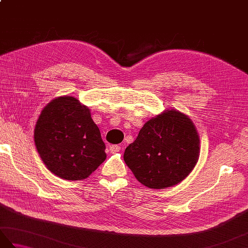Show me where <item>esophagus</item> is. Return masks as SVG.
Returning <instances> with one entry per match:
<instances>
[{
	"label": "esophagus",
	"instance_id": "34e87169",
	"mask_svg": "<svg viewBox=\"0 0 248 248\" xmlns=\"http://www.w3.org/2000/svg\"><path fill=\"white\" fill-rule=\"evenodd\" d=\"M108 149H109L110 154H116V152H119L120 151L121 147L118 146V145H110Z\"/></svg>",
	"mask_w": 248,
	"mask_h": 248
}]
</instances>
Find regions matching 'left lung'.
Segmentation results:
<instances>
[{
  "label": "left lung",
  "instance_id": "8db88e82",
  "mask_svg": "<svg viewBox=\"0 0 248 248\" xmlns=\"http://www.w3.org/2000/svg\"><path fill=\"white\" fill-rule=\"evenodd\" d=\"M199 136L192 120L176 109L151 118L124 150L135 178L150 188L173 186L186 179L199 157Z\"/></svg>",
  "mask_w": 248,
  "mask_h": 248
}]
</instances>
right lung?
<instances>
[{
    "label": "right lung",
    "mask_w": 248,
    "mask_h": 248,
    "mask_svg": "<svg viewBox=\"0 0 248 248\" xmlns=\"http://www.w3.org/2000/svg\"><path fill=\"white\" fill-rule=\"evenodd\" d=\"M34 140L46 168L66 180L86 179L107 159L91 110L73 97H59L46 105L36 123Z\"/></svg>",
    "instance_id": "add662e5"
}]
</instances>
